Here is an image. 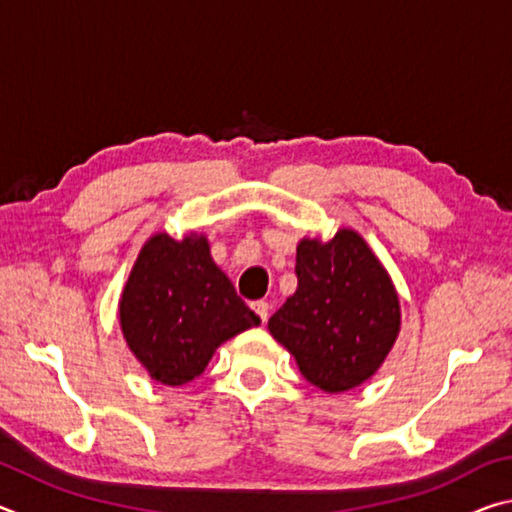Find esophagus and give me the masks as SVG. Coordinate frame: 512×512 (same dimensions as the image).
<instances>
[{"label":"esophagus","mask_w":512,"mask_h":512,"mask_svg":"<svg viewBox=\"0 0 512 512\" xmlns=\"http://www.w3.org/2000/svg\"><path fill=\"white\" fill-rule=\"evenodd\" d=\"M253 311L259 316V320H262V323H266V318H268V302H264V300L253 302Z\"/></svg>","instance_id":"obj_1"}]
</instances>
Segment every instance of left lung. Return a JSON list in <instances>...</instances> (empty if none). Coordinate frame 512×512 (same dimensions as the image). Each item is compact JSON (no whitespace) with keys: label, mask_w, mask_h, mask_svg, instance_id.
<instances>
[{"label":"left lung","mask_w":512,"mask_h":512,"mask_svg":"<svg viewBox=\"0 0 512 512\" xmlns=\"http://www.w3.org/2000/svg\"><path fill=\"white\" fill-rule=\"evenodd\" d=\"M298 289L268 320L309 384L345 393L375 375L400 334V298L391 275L359 232L302 239Z\"/></svg>","instance_id":"obj_1"}]
</instances>
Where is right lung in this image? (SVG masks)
I'll use <instances>...</instances> for the list:
<instances>
[{
    "instance_id": "1",
    "label": "right lung",
    "mask_w": 512,
    "mask_h": 512,
    "mask_svg": "<svg viewBox=\"0 0 512 512\" xmlns=\"http://www.w3.org/2000/svg\"><path fill=\"white\" fill-rule=\"evenodd\" d=\"M128 348L164 386L203 375L221 343L262 323L210 255L205 235L158 232L142 246L121 291Z\"/></svg>"
}]
</instances>
